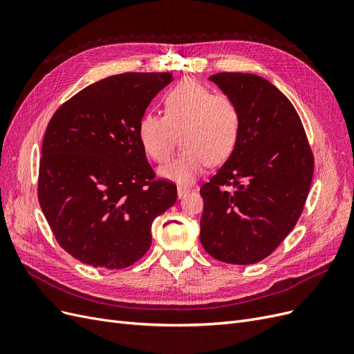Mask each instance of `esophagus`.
I'll return each instance as SVG.
<instances>
[{"mask_svg":"<svg viewBox=\"0 0 354 354\" xmlns=\"http://www.w3.org/2000/svg\"><path fill=\"white\" fill-rule=\"evenodd\" d=\"M190 192V189L187 187V186H178L177 187V195H178V198L181 199V198H185L187 194Z\"/></svg>","mask_w":354,"mask_h":354,"instance_id":"1","label":"esophagus"}]
</instances>
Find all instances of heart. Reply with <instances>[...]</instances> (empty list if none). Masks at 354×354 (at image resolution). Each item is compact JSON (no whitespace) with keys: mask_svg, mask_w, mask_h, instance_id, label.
I'll use <instances>...</instances> for the list:
<instances>
[{"mask_svg":"<svg viewBox=\"0 0 354 354\" xmlns=\"http://www.w3.org/2000/svg\"><path fill=\"white\" fill-rule=\"evenodd\" d=\"M164 115L145 112L137 122V138L145 153L155 162L173 155L177 136L181 152L159 176L180 185L192 183L209 164H221L236 147L241 112L236 102L194 78L171 87L162 99Z\"/></svg>","mask_w":354,"mask_h":354,"instance_id":"heart-1","label":"heart"}]
</instances>
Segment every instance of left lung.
Masks as SVG:
<instances>
[{
    "mask_svg": "<svg viewBox=\"0 0 354 354\" xmlns=\"http://www.w3.org/2000/svg\"><path fill=\"white\" fill-rule=\"evenodd\" d=\"M209 81L236 102L241 131L233 153L201 187V243L218 261L254 264L294 229L315 159L295 108L272 82L241 72Z\"/></svg>",
    "mask_w": 354,
    "mask_h": 354,
    "instance_id": "obj_1",
    "label": "left lung"
}]
</instances>
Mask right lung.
Returning a JSON list of instances; mask_svg holds the SVG:
<instances>
[{
  "label": "right lung",
  "mask_w": 354,
  "mask_h": 354,
  "mask_svg": "<svg viewBox=\"0 0 354 354\" xmlns=\"http://www.w3.org/2000/svg\"><path fill=\"white\" fill-rule=\"evenodd\" d=\"M171 81L169 72L113 75L48 122L38 201L59 245L84 264L113 270L140 260L153 220L177 201V186L155 180L137 138L138 120Z\"/></svg>",
  "instance_id": "right-lung-1"
}]
</instances>
